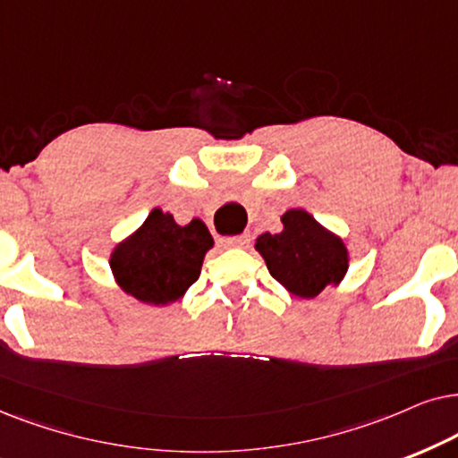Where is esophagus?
<instances>
[{
	"instance_id": "obj_1",
	"label": "esophagus",
	"mask_w": 458,
	"mask_h": 458,
	"mask_svg": "<svg viewBox=\"0 0 458 458\" xmlns=\"http://www.w3.org/2000/svg\"><path fill=\"white\" fill-rule=\"evenodd\" d=\"M249 236L247 234H242V236H225V239H219V245L222 247H239V249H245V247H249Z\"/></svg>"
}]
</instances>
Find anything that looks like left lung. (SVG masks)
<instances>
[{
	"instance_id": "obj_1",
	"label": "left lung",
	"mask_w": 458,
	"mask_h": 458,
	"mask_svg": "<svg viewBox=\"0 0 458 458\" xmlns=\"http://www.w3.org/2000/svg\"><path fill=\"white\" fill-rule=\"evenodd\" d=\"M280 222L283 230L278 234L264 233L255 239V251L284 291L300 300H312L345 278L350 253L339 234L301 207L286 209Z\"/></svg>"
}]
</instances>
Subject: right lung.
<instances>
[{
	"mask_svg": "<svg viewBox=\"0 0 458 458\" xmlns=\"http://www.w3.org/2000/svg\"><path fill=\"white\" fill-rule=\"evenodd\" d=\"M213 236L203 219L180 225L155 207L140 228L111 251L113 280L125 295L150 306H172L197 283Z\"/></svg>",
	"mask_w": 458,
	"mask_h": 458,
	"instance_id": "obj_1",
	"label": "right lung"
}]
</instances>
